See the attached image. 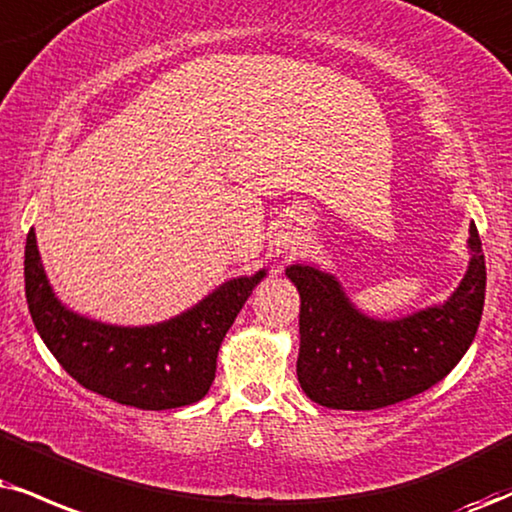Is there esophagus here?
I'll list each match as a JSON object with an SVG mask.
<instances>
[{"mask_svg": "<svg viewBox=\"0 0 512 512\" xmlns=\"http://www.w3.org/2000/svg\"><path fill=\"white\" fill-rule=\"evenodd\" d=\"M299 246H301V232L294 230V227H287V230H282L280 235H277V249H280L282 254H294Z\"/></svg>", "mask_w": 512, "mask_h": 512, "instance_id": "esophagus-1", "label": "esophagus"}]
</instances>
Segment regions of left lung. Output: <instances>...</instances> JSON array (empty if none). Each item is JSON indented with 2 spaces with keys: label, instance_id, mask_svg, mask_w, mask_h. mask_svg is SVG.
I'll list each match as a JSON object with an SVG mask.
<instances>
[{
  "label": "left lung",
  "instance_id": "obj_1",
  "mask_svg": "<svg viewBox=\"0 0 512 512\" xmlns=\"http://www.w3.org/2000/svg\"><path fill=\"white\" fill-rule=\"evenodd\" d=\"M470 263L449 299L396 320L358 311L332 273L294 263L285 273L301 296V389L320 406L375 410L444 380L470 349L484 308L487 266L470 225Z\"/></svg>",
  "mask_w": 512,
  "mask_h": 512
}]
</instances>
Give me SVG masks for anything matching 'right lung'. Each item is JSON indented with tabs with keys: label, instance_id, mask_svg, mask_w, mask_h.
I'll list each match as a JSON object with an SVG mask.
<instances>
[{
	"label": "right lung",
	"instance_id": "1",
	"mask_svg": "<svg viewBox=\"0 0 512 512\" xmlns=\"http://www.w3.org/2000/svg\"><path fill=\"white\" fill-rule=\"evenodd\" d=\"M266 268L232 277L175 318L121 327L68 311L44 273L35 230L25 242V299L42 342L82 387L142 410L180 408L204 399L216 377L227 330Z\"/></svg>",
	"mask_w": 512,
	"mask_h": 512
}]
</instances>
